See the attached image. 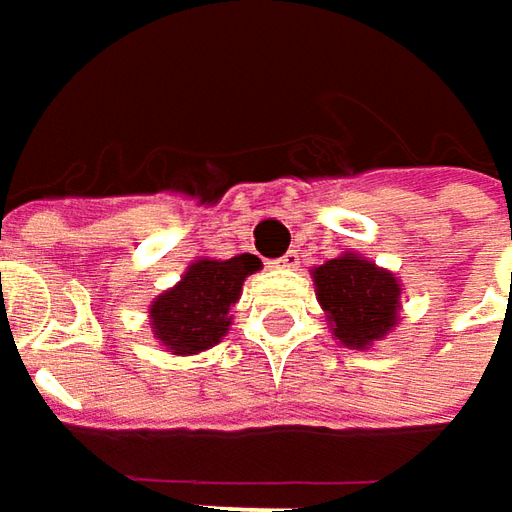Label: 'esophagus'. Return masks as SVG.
Instances as JSON below:
<instances>
[{
  "label": "esophagus",
  "instance_id": "obj_1",
  "mask_svg": "<svg viewBox=\"0 0 512 512\" xmlns=\"http://www.w3.org/2000/svg\"><path fill=\"white\" fill-rule=\"evenodd\" d=\"M276 267H282V270H293V267H299V253H296V250H287L282 259H276Z\"/></svg>",
  "mask_w": 512,
  "mask_h": 512
}]
</instances>
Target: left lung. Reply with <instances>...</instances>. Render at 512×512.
Listing matches in <instances>:
<instances>
[{
    "instance_id": "obj_1",
    "label": "left lung",
    "mask_w": 512,
    "mask_h": 512,
    "mask_svg": "<svg viewBox=\"0 0 512 512\" xmlns=\"http://www.w3.org/2000/svg\"><path fill=\"white\" fill-rule=\"evenodd\" d=\"M313 282L330 330L344 347L367 350L399 325V279L359 253H342L319 265L313 270Z\"/></svg>"
}]
</instances>
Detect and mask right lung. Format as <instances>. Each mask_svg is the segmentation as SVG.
<instances>
[{
	"mask_svg": "<svg viewBox=\"0 0 512 512\" xmlns=\"http://www.w3.org/2000/svg\"><path fill=\"white\" fill-rule=\"evenodd\" d=\"M262 262L253 253L233 259H196L179 285L159 293L150 305L153 339L173 356H193L222 342L230 327V307L239 302L242 285Z\"/></svg>",
	"mask_w": 512,
	"mask_h": 512,
	"instance_id": "right-lung-1",
	"label": "right lung"
}]
</instances>
